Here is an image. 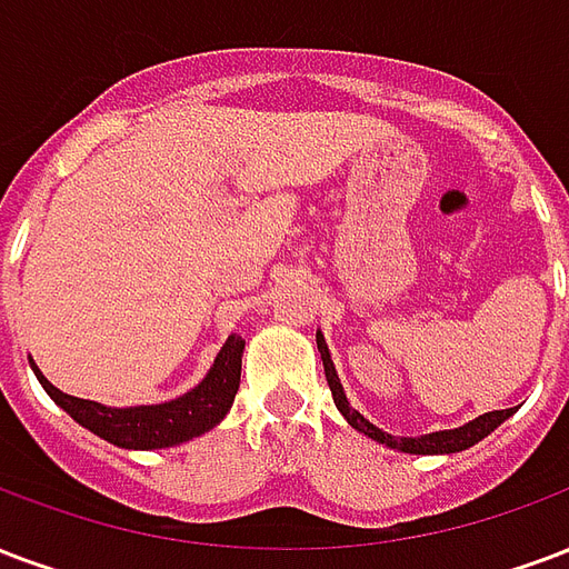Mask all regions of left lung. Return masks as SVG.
I'll return each mask as SVG.
<instances>
[{
	"label": "left lung",
	"mask_w": 569,
	"mask_h": 569,
	"mask_svg": "<svg viewBox=\"0 0 569 569\" xmlns=\"http://www.w3.org/2000/svg\"><path fill=\"white\" fill-rule=\"evenodd\" d=\"M317 347L319 356H322V365H326V380L328 389L335 395V403H338L340 416L347 419L359 435L377 440V443L389 446V449H398V452H410V456H449V452H461V449H470L473 443H479L482 437H488L500 422H507L509 416L516 413V407L509 410H491V413H482L477 419H470L461 428H449V431H431V435H419V437H395L389 431H382L377 425L365 419V416L349 403L347 391L340 386L338 370H335V361H331V352H328V343L322 338V331H317Z\"/></svg>",
	"instance_id": "obj_1"
}]
</instances>
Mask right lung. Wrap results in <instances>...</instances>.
I'll use <instances>...</instances> for the list:
<instances>
[{"mask_svg": "<svg viewBox=\"0 0 569 569\" xmlns=\"http://www.w3.org/2000/svg\"><path fill=\"white\" fill-rule=\"evenodd\" d=\"M243 347L247 340L241 335H229L196 389L183 391L180 398L166 403H141V407H108V403L74 398L57 389L32 359L29 368L50 398L96 437L123 449H166L201 437L226 419L241 386Z\"/></svg>", "mask_w": 569, "mask_h": 569, "instance_id": "right-lung-1", "label": "right lung"}]
</instances>
